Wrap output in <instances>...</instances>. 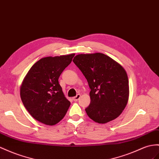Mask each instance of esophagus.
<instances>
[{"mask_svg":"<svg viewBox=\"0 0 159 159\" xmlns=\"http://www.w3.org/2000/svg\"><path fill=\"white\" fill-rule=\"evenodd\" d=\"M80 97H81V95L80 94H78L76 96L73 97L72 99H73V100H74L75 101H77L79 100V99L80 98Z\"/></svg>","mask_w":159,"mask_h":159,"instance_id":"obj_1","label":"esophagus"}]
</instances>
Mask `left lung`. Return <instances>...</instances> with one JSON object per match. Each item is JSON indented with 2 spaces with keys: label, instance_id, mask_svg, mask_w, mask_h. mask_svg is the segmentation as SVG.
I'll use <instances>...</instances> for the list:
<instances>
[{
  "label": "left lung",
  "instance_id": "8db88e82",
  "mask_svg": "<svg viewBox=\"0 0 159 159\" xmlns=\"http://www.w3.org/2000/svg\"><path fill=\"white\" fill-rule=\"evenodd\" d=\"M73 62L87 79L91 89L88 116L99 124L117 118L129 99V81L124 68L102 53L76 55Z\"/></svg>",
  "mask_w": 159,
  "mask_h": 159
}]
</instances>
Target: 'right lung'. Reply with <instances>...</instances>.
<instances>
[{"label":"right lung","mask_w":159,"mask_h":159,"mask_svg":"<svg viewBox=\"0 0 159 159\" xmlns=\"http://www.w3.org/2000/svg\"><path fill=\"white\" fill-rule=\"evenodd\" d=\"M75 55L42 58L31 66L23 80L20 88L22 102L30 114L41 123L56 124L70 107L58 79Z\"/></svg>","instance_id":"obj_1"}]
</instances>
